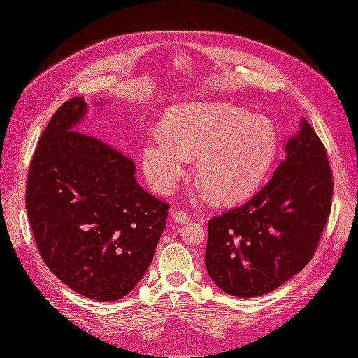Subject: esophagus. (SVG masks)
<instances>
[{"label":"esophagus","instance_id":"1","mask_svg":"<svg viewBox=\"0 0 358 358\" xmlns=\"http://www.w3.org/2000/svg\"><path fill=\"white\" fill-rule=\"evenodd\" d=\"M173 219H174V222L176 223H185V222H189V215H187L185 212H181V210H176L174 213H173Z\"/></svg>","mask_w":358,"mask_h":358}]
</instances>
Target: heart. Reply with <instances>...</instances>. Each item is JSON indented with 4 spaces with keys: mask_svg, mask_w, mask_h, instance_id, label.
Here are the masks:
<instances>
[{
    "mask_svg": "<svg viewBox=\"0 0 358 358\" xmlns=\"http://www.w3.org/2000/svg\"><path fill=\"white\" fill-rule=\"evenodd\" d=\"M278 136L262 117L228 103H200L176 108L164 134L149 135L142 148V168L150 187L171 193L184 176L190 155H197L196 177L204 193L219 203L248 197L274 161Z\"/></svg>",
    "mask_w": 358,
    "mask_h": 358,
    "instance_id": "b5f03b06",
    "label": "heart"
}]
</instances>
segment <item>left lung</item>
I'll return each instance as SVG.
<instances>
[{
  "label": "left lung",
  "mask_w": 358,
  "mask_h": 358,
  "mask_svg": "<svg viewBox=\"0 0 358 358\" xmlns=\"http://www.w3.org/2000/svg\"><path fill=\"white\" fill-rule=\"evenodd\" d=\"M270 181L241 208L209 220L204 264L236 297L270 293L312 259L331 212L327 149L305 117Z\"/></svg>",
  "instance_id": "1"
}]
</instances>
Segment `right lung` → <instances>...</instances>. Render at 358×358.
<instances>
[{
    "mask_svg": "<svg viewBox=\"0 0 358 358\" xmlns=\"http://www.w3.org/2000/svg\"><path fill=\"white\" fill-rule=\"evenodd\" d=\"M88 108L73 97L52 116L30 164L26 209L49 270L73 292L111 302L152 262L168 204L138 184L134 161L78 131Z\"/></svg>",
    "mask_w": 358,
    "mask_h": 358,
    "instance_id": "add662e5",
    "label": "right lung"
}]
</instances>
